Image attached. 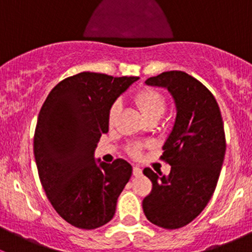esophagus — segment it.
Segmentation results:
<instances>
[{
    "label": "esophagus",
    "mask_w": 252,
    "mask_h": 252,
    "mask_svg": "<svg viewBox=\"0 0 252 252\" xmlns=\"http://www.w3.org/2000/svg\"><path fill=\"white\" fill-rule=\"evenodd\" d=\"M133 174L135 175V177H140V175L142 174L141 168H139V167H134V168H133Z\"/></svg>",
    "instance_id": "34e87169"
}]
</instances>
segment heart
Listing matches in <instances>:
<instances>
[{"label": "heart", "instance_id": "1", "mask_svg": "<svg viewBox=\"0 0 252 252\" xmlns=\"http://www.w3.org/2000/svg\"><path fill=\"white\" fill-rule=\"evenodd\" d=\"M135 103L140 108L142 116H144V118L146 121L152 118L159 119L162 117V114L164 113V111H166V101H164L163 96L154 90H145L139 93L135 96ZM121 108L122 105L119 101H116L114 103H112L107 114L108 126H112L116 123L119 117V113H121ZM130 154L134 155V156L140 154V146L131 147Z\"/></svg>", "mask_w": 252, "mask_h": 252}]
</instances>
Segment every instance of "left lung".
Returning <instances> with one entry per match:
<instances>
[{"label": "left lung", "mask_w": 252, "mask_h": 252, "mask_svg": "<svg viewBox=\"0 0 252 252\" xmlns=\"http://www.w3.org/2000/svg\"><path fill=\"white\" fill-rule=\"evenodd\" d=\"M145 84L171 94L175 119L162 154L171 172L163 175L144 169L152 191L142 210L152 224L178 229L194 220L215 192L225 155L224 126L216 98L191 75L172 70Z\"/></svg>", "instance_id": "obj_1"}]
</instances>
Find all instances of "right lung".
Instances as JSON below:
<instances>
[{
    "label": "right lung",
    "mask_w": 252,
    "mask_h": 252,
    "mask_svg": "<svg viewBox=\"0 0 252 252\" xmlns=\"http://www.w3.org/2000/svg\"><path fill=\"white\" fill-rule=\"evenodd\" d=\"M136 80L79 73L51 90L39 113L34 156L40 182L56 212L80 229L110 222L133 173L122 158L112 164L96 159L95 150L108 131L112 103Z\"/></svg>",
    "instance_id": "add662e5"
}]
</instances>
